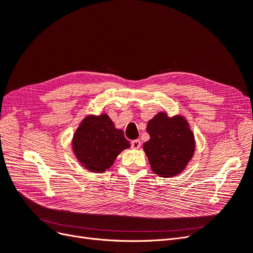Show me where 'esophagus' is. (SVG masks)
<instances>
[{"label":"esophagus","mask_w":253,"mask_h":253,"mask_svg":"<svg viewBox=\"0 0 253 253\" xmlns=\"http://www.w3.org/2000/svg\"><path fill=\"white\" fill-rule=\"evenodd\" d=\"M131 145H132V149L137 150V149H139V148H140L141 142H140V140H139V139H136V140H133V141L131 142Z\"/></svg>","instance_id":"1"}]
</instances>
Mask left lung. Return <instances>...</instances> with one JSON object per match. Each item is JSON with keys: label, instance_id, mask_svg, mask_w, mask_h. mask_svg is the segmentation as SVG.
I'll return each instance as SVG.
<instances>
[{"label": "left lung", "instance_id": "1", "mask_svg": "<svg viewBox=\"0 0 253 253\" xmlns=\"http://www.w3.org/2000/svg\"><path fill=\"white\" fill-rule=\"evenodd\" d=\"M150 139L143 143L152 171L162 177H173L186 169L195 152V138L188 120L159 112L147 126Z\"/></svg>", "mask_w": 253, "mask_h": 253}]
</instances>
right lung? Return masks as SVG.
Masks as SVG:
<instances>
[{"mask_svg": "<svg viewBox=\"0 0 253 253\" xmlns=\"http://www.w3.org/2000/svg\"><path fill=\"white\" fill-rule=\"evenodd\" d=\"M129 147L124 131L115 127L106 113L86 116L72 139L74 155L83 168L94 173L110 169L120 153Z\"/></svg>", "mask_w": 253, "mask_h": 253, "instance_id": "add662e5", "label": "right lung"}]
</instances>
